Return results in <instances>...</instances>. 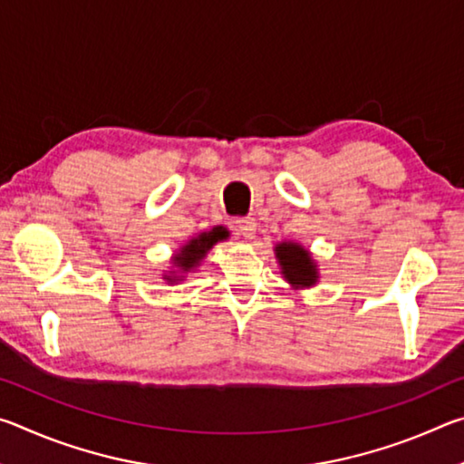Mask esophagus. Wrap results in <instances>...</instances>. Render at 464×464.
Instances as JSON below:
<instances>
[{"instance_id": "1", "label": "esophagus", "mask_w": 464, "mask_h": 464, "mask_svg": "<svg viewBox=\"0 0 464 464\" xmlns=\"http://www.w3.org/2000/svg\"><path fill=\"white\" fill-rule=\"evenodd\" d=\"M235 229H237L243 235V237L251 239L256 235V218L254 217L235 218Z\"/></svg>"}]
</instances>
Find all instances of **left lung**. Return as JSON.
<instances>
[{"label": "left lung", "instance_id": "1", "mask_svg": "<svg viewBox=\"0 0 464 464\" xmlns=\"http://www.w3.org/2000/svg\"><path fill=\"white\" fill-rule=\"evenodd\" d=\"M276 257L280 260L282 274L288 282H293L296 286L315 285L317 270L307 249L295 246V243H280L276 247Z\"/></svg>", "mask_w": 464, "mask_h": 464}]
</instances>
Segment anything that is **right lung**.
Segmentation results:
<instances>
[{
	"mask_svg": "<svg viewBox=\"0 0 464 464\" xmlns=\"http://www.w3.org/2000/svg\"><path fill=\"white\" fill-rule=\"evenodd\" d=\"M227 235H229V233H227L223 227H215L213 231L198 235V237H194L190 243H186V246L182 247V254L176 256V264L182 270L196 268V266H198V262L202 260V257L207 256V251L213 247L217 241L225 239Z\"/></svg>",
	"mask_w": 464,
	"mask_h": 464,
	"instance_id": "1",
	"label": "right lung"
}]
</instances>
